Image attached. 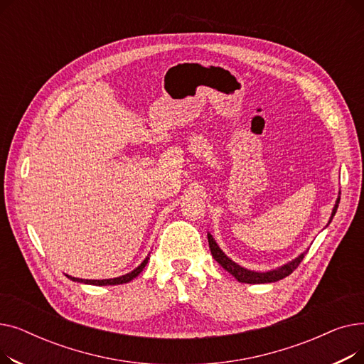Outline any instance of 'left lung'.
<instances>
[{
  "mask_svg": "<svg viewBox=\"0 0 364 364\" xmlns=\"http://www.w3.org/2000/svg\"><path fill=\"white\" fill-rule=\"evenodd\" d=\"M338 203H339V198H338V200L335 203V208H333V211H332V218H333L336 209H338ZM208 242H209V250H211V254H213L214 259L223 267L224 270H227L232 276H235L237 279V282H240V283H251V284H255V283H272V282H277L280 279H284L286 276H289L296 269V267L301 264V261L304 259V255L307 254V252L301 254L298 258H295L294 261H291L288 264L282 265L280 269H277V270H272V272H267V273H257V272H251V270L243 269V267H240L239 264H236L235 261H232L230 258H228L220 250V246L217 245L214 237L209 235V233H208Z\"/></svg>",
  "mask_w": 364,
  "mask_h": 364,
  "instance_id": "8db88e82",
  "label": "left lung"
}]
</instances>
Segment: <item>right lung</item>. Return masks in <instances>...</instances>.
Instances as JSON below:
<instances>
[{"label":"right lung","instance_id":"add662e5","mask_svg":"<svg viewBox=\"0 0 364 364\" xmlns=\"http://www.w3.org/2000/svg\"><path fill=\"white\" fill-rule=\"evenodd\" d=\"M147 259H149V257L137 267L136 270H132L131 273H128V274H125V276H121V277H114V279H105V280H85V279H76V277H70V276H68L70 280H73V282H80V283H87V284H95V286H107V284H122V283H128V282H131L134 277H137L141 272H143V269L146 267V264H147Z\"/></svg>","mask_w":364,"mask_h":364}]
</instances>
